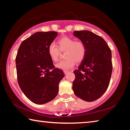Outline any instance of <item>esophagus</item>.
Wrapping results in <instances>:
<instances>
[{"instance_id": "1", "label": "esophagus", "mask_w": 130, "mask_h": 130, "mask_svg": "<svg viewBox=\"0 0 130 130\" xmlns=\"http://www.w3.org/2000/svg\"><path fill=\"white\" fill-rule=\"evenodd\" d=\"M63 73H64L65 75H67L68 73H69V71H63Z\"/></svg>"}]
</instances>
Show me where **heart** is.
Returning <instances> with one entry per match:
<instances>
[{
	"label": "heart",
	"mask_w": 130,
	"mask_h": 130,
	"mask_svg": "<svg viewBox=\"0 0 130 130\" xmlns=\"http://www.w3.org/2000/svg\"><path fill=\"white\" fill-rule=\"evenodd\" d=\"M58 47L54 42L51 43L47 48L48 56L54 62L58 61L60 51H65V59L55 65L58 69L67 71L71 69L76 63H80L84 60L86 55L85 44L81 41H75V39L65 36L58 42Z\"/></svg>",
	"instance_id": "b5f03b06"
}]
</instances>
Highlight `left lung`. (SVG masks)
<instances>
[{
	"label": "left lung",
	"mask_w": 130,
	"mask_h": 130,
	"mask_svg": "<svg viewBox=\"0 0 130 130\" xmlns=\"http://www.w3.org/2000/svg\"><path fill=\"white\" fill-rule=\"evenodd\" d=\"M73 35L85 44L86 55L77 70L73 71V92L87 102L100 98L109 84L112 72V53L101 37L88 30L74 31Z\"/></svg>",
	"instance_id": "obj_1"
}]
</instances>
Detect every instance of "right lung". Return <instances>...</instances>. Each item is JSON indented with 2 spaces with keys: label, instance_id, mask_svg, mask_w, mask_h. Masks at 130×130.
I'll return each mask as SVG.
<instances>
[{
  "label": "right lung",
  "instance_id": "obj_1",
  "mask_svg": "<svg viewBox=\"0 0 130 130\" xmlns=\"http://www.w3.org/2000/svg\"><path fill=\"white\" fill-rule=\"evenodd\" d=\"M57 35L54 31L38 32L24 40L18 48L15 58L18 83L35 104H44L54 99L65 76L61 69L54 68L47 52Z\"/></svg>",
  "mask_w": 130,
  "mask_h": 130
}]
</instances>
